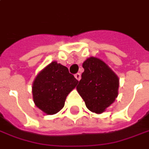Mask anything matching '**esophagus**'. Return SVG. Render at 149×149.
Returning a JSON list of instances; mask_svg holds the SVG:
<instances>
[{
  "instance_id": "esophagus-1",
  "label": "esophagus",
  "mask_w": 149,
  "mask_h": 149,
  "mask_svg": "<svg viewBox=\"0 0 149 149\" xmlns=\"http://www.w3.org/2000/svg\"><path fill=\"white\" fill-rule=\"evenodd\" d=\"M75 77H76V79L77 80H78V81H80L81 80V73H77V74H75Z\"/></svg>"
}]
</instances>
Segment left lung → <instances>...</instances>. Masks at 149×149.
Wrapping results in <instances>:
<instances>
[{"label": "left lung", "instance_id": "1", "mask_svg": "<svg viewBox=\"0 0 149 149\" xmlns=\"http://www.w3.org/2000/svg\"><path fill=\"white\" fill-rule=\"evenodd\" d=\"M82 72L77 89L89 111L101 114L118 96V78L102 60L88 58L83 63Z\"/></svg>", "mask_w": 149, "mask_h": 149}]
</instances>
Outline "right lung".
<instances>
[{
    "instance_id": "right-lung-1",
    "label": "right lung",
    "mask_w": 149,
    "mask_h": 149,
    "mask_svg": "<svg viewBox=\"0 0 149 149\" xmlns=\"http://www.w3.org/2000/svg\"><path fill=\"white\" fill-rule=\"evenodd\" d=\"M77 83L67 67L52 62L38 73L33 83V99L36 107L47 114L59 112Z\"/></svg>"
}]
</instances>
